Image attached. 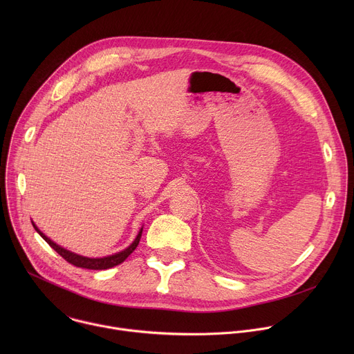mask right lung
Instances as JSON below:
<instances>
[{
	"instance_id": "add662e5",
	"label": "right lung",
	"mask_w": 354,
	"mask_h": 354,
	"mask_svg": "<svg viewBox=\"0 0 354 354\" xmlns=\"http://www.w3.org/2000/svg\"><path fill=\"white\" fill-rule=\"evenodd\" d=\"M33 224V227H35V230L39 232V235L50 245L52 246L57 254L62 257V258H64L68 263H71V265H74V266H77V268H82V269H91V270H104V269H111V268H113V266H118V265H120L122 262H124L127 258H129V255L130 254H133V250L137 248V245H138V242H140V238H141V234H142V228L140 230V232L137 234V236H136V239L131 242V245L129 246V248H126L124 250H122V252H118V254H115V255H111V257H105V258H86V257H81V255H77V254H74V252H70V250H67V249H64V248H62L60 245H57L56 242H53L52 239L50 238H47L36 225H35V223H32Z\"/></svg>"
}]
</instances>
